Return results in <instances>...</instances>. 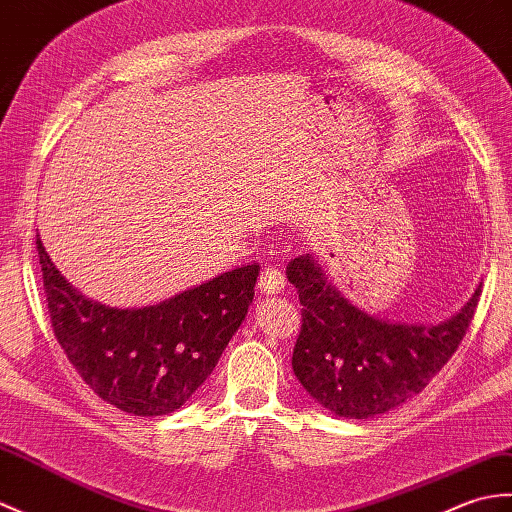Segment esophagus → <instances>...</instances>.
Segmentation results:
<instances>
[{
  "mask_svg": "<svg viewBox=\"0 0 512 512\" xmlns=\"http://www.w3.org/2000/svg\"><path fill=\"white\" fill-rule=\"evenodd\" d=\"M283 285H285V277H283L281 270L272 268V266L261 270V275H259V290L261 292H264V294H277V292L283 290Z\"/></svg>",
  "mask_w": 512,
  "mask_h": 512,
  "instance_id": "34e87169",
  "label": "esophagus"
}]
</instances>
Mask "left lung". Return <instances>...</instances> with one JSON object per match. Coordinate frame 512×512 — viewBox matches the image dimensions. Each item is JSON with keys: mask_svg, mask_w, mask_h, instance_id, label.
<instances>
[{"mask_svg": "<svg viewBox=\"0 0 512 512\" xmlns=\"http://www.w3.org/2000/svg\"><path fill=\"white\" fill-rule=\"evenodd\" d=\"M285 272L303 305L294 375L320 406L344 419H371L419 395L456 353L482 292L443 323L406 325L351 305L310 253L292 259Z\"/></svg>", "mask_w": 512, "mask_h": 512, "instance_id": "left-lung-1", "label": "left lung"}]
</instances>
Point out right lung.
Wrapping results in <instances>:
<instances>
[{"instance_id": "1", "label": "right lung", "mask_w": 512, "mask_h": 512, "mask_svg": "<svg viewBox=\"0 0 512 512\" xmlns=\"http://www.w3.org/2000/svg\"><path fill=\"white\" fill-rule=\"evenodd\" d=\"M37 251L58 344L95 395L135 417H163L194 395L242 325L259 277L248 264L163 303L117 310L71 288L41 237Z\"/></svg>"}]
</instances>
